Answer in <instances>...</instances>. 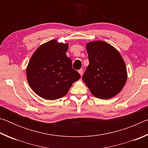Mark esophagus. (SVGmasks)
<instances>
[{"label":"esophagus","mask_w":148,"mask_h":148,"mask_svg":"<svg viewBox=\"0 0 148 148\" xmlns=\"http://www.w3.org/2000/svg\"><path fill=\"white\" fill-rule=\"evenodd\" d=\"M78 72L81 76H82V75H83V69H79L78 71Z\"/></svg>","instance_id":"obj_1"}]
</instances>
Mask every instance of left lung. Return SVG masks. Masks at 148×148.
Returning a JSON list of instances; mask_svg holds the SVG:
<instances>
[{
    "mask_svg": "<svg viewBox=\"0 0 148 148\" xmlns=\"http://www.w3.org/2000/svg\"><path fill=\"white\" fill-rule=\"evenodd\" d=\"M89 64L82 79L95 97L108 99L121 91L127 81V69L121 55L105 42L86 45Z\"/></svg>",
    "mask_w": 148,
    "mask_h": 148,
    "instance_id": "obj_1",
    "label": "left lung"
}]
</instances>
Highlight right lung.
Instances as JSON below:
<instances>
[{
	"mask_svg": "<svg viewBox=\"0 0 148 148\" xmlns=\"http://www.w3.org/2000/svg\"><path fill=\"white\" fill-rule=\"evenodd\" d=\"M68 46L53 40L42 44L32 55L27 69V80L32 89L42 98H61L81 77L66 56Z\"/></svg>",
	"mask_w": 148,
	"mask_h": 148,
	"instance_id": "obj_1",
	"label": "right lung"
}]
</instances>
